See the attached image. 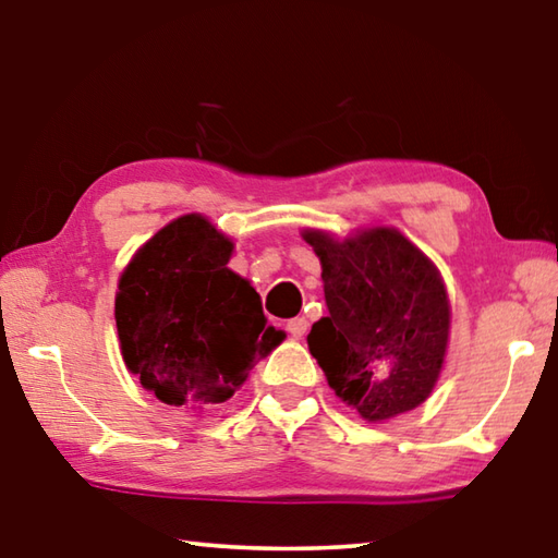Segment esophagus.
Masks as SVG:
<instances>
[{
    "label": "esophagus",
    "mask_w": 558,
    "mask_h": 558,
    "mask_svg": "<svg viewBox=\"0 0 558 558\" xmlns=\"http://www.w3.org/2000/svg\"><path fill=\"white\" fill-rule=\"evenodd\" d=\"M307 327H310V323L305 317H292V319H288V325H286V329H288V335L292 337V339H302L307 335Z\"/></svg>",
    "instance_id": "1"
}]
</instances>
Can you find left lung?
Listing matches in <instances>:
<instances>
[{
	"label": "left lung",
	"mask_w": 558,
	"mask_h": 558,
	"mask_svg": "<svg viewBox=\"0 0 558 558\" xmlns=\"http://www.w3.org/2000/svg\"><path fill=\"white\" fill-rule=\"evenodd\" d=\"M323 263L327 317L307 335L327 384L364 421L413 411L436 386L448 349L450 302L438 268L396 229L339 241L307 229Z\"/></svg>",
	"instance_id": "1"
}]
</instances>
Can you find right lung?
Listing matches in <instances>:
<instances>
[{"label":"right lung","instance_id":"add662e5","mask_svg":"<svg viewBox=\"0 0 558 558\" xmlns=\"http://www.w3.org/2000/svg\"><path fill=\"white\" fill-rule=\"evenodd\" d=\"M233 243L199 214L159 229L122 270L116 325L125 366L167 405L214 409L286 332L226 268Z\"/></svg>","mask_w":558,"mask_h":558}]
</instances>
